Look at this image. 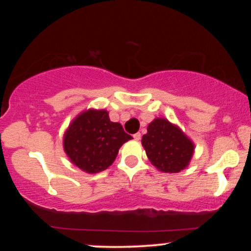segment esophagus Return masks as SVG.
I'll list each match as a JSON object with an SVG mask.
<instances>
[{
    "instance_id": "34e87169",
    "label": "esophagus",
    "mask_w": 251,
    "mask_h": 251,
    "mask_svg": "<svg viewBox=\"0 0 251 251\" xmlns=\"http://www.w3.org/2000/svg\"><path fill=\"white\" fill-rule=\"evenodd\" d=\"M133 138H134V140H140V138H142V134H140L139 132H138V133H134L133 134Z\"/></svg>"
}]
</instances>
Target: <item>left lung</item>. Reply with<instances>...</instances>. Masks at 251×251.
Listing matches in <instances>:
<instances>
[{
	"label": "left lung",
	"instance_id": "obj_1",
	"mask_svg": "<svg viewBox=\"0 0 251 251\" xmlns=\"http://www.w3.org/2000/svg\"><path fill=\"white\" fill-rule=\"evenodd\" d=\"M142 144L150 162L166 174L185 169L194 153L191 140L179 128L160 118L150 124Z\"/></svg>",
	"mask_w": 251,
	"mask_h": 251
}]
</instances>
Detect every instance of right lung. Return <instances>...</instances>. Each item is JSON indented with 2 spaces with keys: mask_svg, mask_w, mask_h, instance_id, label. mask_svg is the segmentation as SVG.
I'll use <instances>...</instances> for the list:
<instances>
[{
  "mask_svg": "<svg viewBox=\"0 0 251 251\" xmlns=\"http://www.w3.org/2000/svg\"><path fill=\"white\" fill-rule=\"evenodd\" d=\"M132 139L119 123H112L106 111L89 109L72 123L63 148L72 163L88 174L103 171L116 159L120 146Z\"/></svg>",
  "mask_w": 251,
  "mask_h": 251,
  "instance_id": "add662e5",
  "label": "right lung"
}]
</instances>
